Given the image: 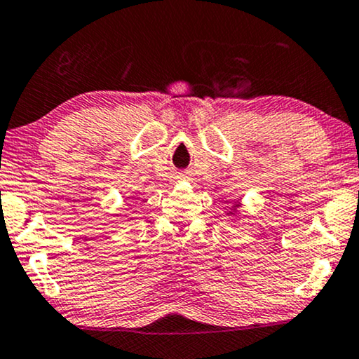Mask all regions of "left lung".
I'll return each mask as SVG.
<instances>
[{
    "label": "left lung",
    "mask_w": 359,
    "mask_h": 359,
    "mask_svg": "<svg viewBox=\"0 0 359 359\" xmlns=\"http://www.w3.org/2000/svg\"><path fill=\"white\" fill-rule=\"evenodd\" d=\"M237 207H238V205H233V207H232V208H237Z\"/></svg>",
    "instance_id": "left-lung-1"
}]
</instances>
